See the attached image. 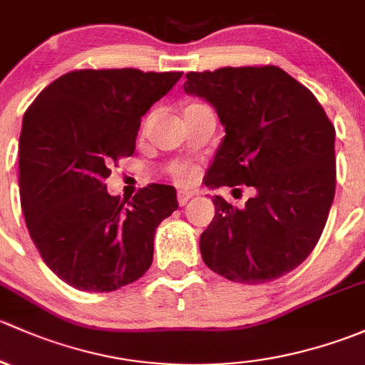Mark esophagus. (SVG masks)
<instances>
[{"label":"esophagus","mask_w":365,"mask_h":365,"mask_svg":"<svg viewBox=\"0 0 365 365\" xmlns=\"http://www.w3.org/2000/svg\"><path fill=\"white\" fill-rule=\"evenodd\" d=\"M191 197H193V193H190V191H179V193H178L179 205H181V207H184V205H186L187 202H190Z\"/></svg>","instance_id":"obj_1"}]
</instances>
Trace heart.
<instances>
[{
    "instance_id": "b5f03b06",
    "label": "heart",
    "mask_w": 365,
    "mask_h": 365,
    "mask_svg": "<svg viewBox=\"0 0 365 365\" xmlns=\"http://www.w3.org/2000/svg\"><path fill=\"white\" fill-rule=\"evenodd\" d=\"M168 172H170L172 179L179 184H187L195 175V168L190 163H175Z\"/></svg>"
}]
</instances>
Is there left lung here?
I'll return each instance as SVG.
<instances>
[{"instance_id":"1","label":"left lung","mask_w":365,"mask_h":365,"mask_svg":"<svg viewBox=\"0 0 365 365\" xmlns=\"http://www.w3.org/2000/svg\"><path fill=\"white\" fill-rule=\"evenodd\" d=\"M184 91L216 107L225 138L207 172L212 187L242 184V209L214 197L200 235L205 265L230 281L284 276L314 250L336 193V130L317 96L279 66L186 73Z\"/></svg>"}]
</instances>
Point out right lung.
<instances>
[{"mask_svg": "<svg viewBox=\"0 0 365 365\" xmlns=\"http://www.w3.org/2000/svg\"><path fill=\"white\" fill-rule=\"evenodd\" d=\"M182 71L73 70L26 110L19 187L29 235L48 269L77 290L114 292L153 264L156 228L179 207L148 184L128 202L107 193L110 165L135 153L140 119Z\"/></svg>", "mask_w": 365, "mask_h": 365, "instance_id": "obj_1", "label": "right lung"}]
</instances>
